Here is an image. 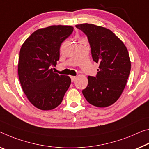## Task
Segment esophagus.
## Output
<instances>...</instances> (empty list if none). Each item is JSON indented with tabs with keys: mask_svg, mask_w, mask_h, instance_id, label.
<instances>
[{
	"mask_svg": "<svg viewBox=\"0 0 149 149\" xmlns=\"http://www.w3.org/2000/svg\"><path fill=\"white\" fill-rule=\"evenodd\" d=\"M70 79H71V81L72 82H74L75 81V79H76V77L71 76V77H70Z\"/></svg>",
	"mask_w": 149,
	"mask_h": 149,
	"instance_id": "34e87169",
	"label": "esophagus"
}]
</instances>
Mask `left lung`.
Masks as SVG:
<instances>
[{"instance_id":"1","label":"left lung","mask_w":149,"mask_h":149,"mask_svg":"<svg viewBox=\"0 0 149 149\" xmlns=\"http://www.w3.org/2000/svg\"><path fill=\"white\" fill-rule=\"evenodd\" d=\"M75 26L87 36L92 58L99 65L96 77H88L82 94L94 106L109 107L118 99L127 84L131 66L129 52L109 29L87 23Z\"/></svg>"}]
</instances>
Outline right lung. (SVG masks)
<instances>
[{
    "mask_svg": "<svg viewBox=\"0 0 149 149\" xmlns=\"http://www.w3.org/2000/svg\"><path fill=\"white\" fill-rule=\"evenodd\" d=\"M71 26H51L32 34L22 45L18 72L22 90L36 108L48 111L61 103L71 83L70 77L54 73L60 47L73 31Z\"/></svg>",
    "mask_w": 149,
    "mask_h": 149,
    "instance_id": "1",
    "label": "right lung"
}]
</instances>
